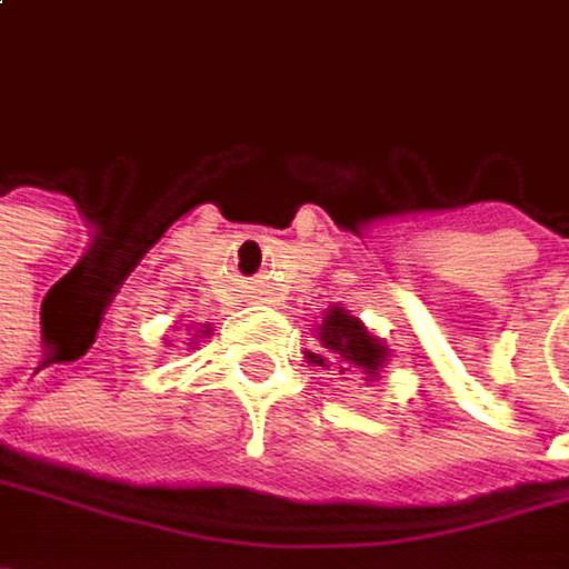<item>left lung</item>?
Masks as SVG:
<instances>
[{
    "label": "left lung",
    "instance_id": "left-lung-1",
    "mask_svg": "<svg viewBox=\"0 0 569 569\" xmlns=\"http://www.w3.org/2000/svg\"><path fill=\"white\" fill-rule=\"evenodd\" d=\"M320 330V353H307L310 367H337L340 373L343 370H357L363 373L367 380H377L390 350L383 347V340H377L363 323L360 317H353L350 310L343 307H330L323 313V323L317 327Z\"/></svg>",
    "mask_w": 569,
    "mask_h": 569
}]
</instances>
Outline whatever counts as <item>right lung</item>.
<instances>
[{"label": "right lung", "mask_w": 569, "mask_h": 569, "mask_svg": "<svg viewBox=\"0 0 569 569\" xmlns=\"http://www.w3.org/2000/svg\"><path fill=\"white\" fill-rule=\"evenodd\" d=\"M199 333H202V337H206V333H209V327H202V330H199Z\"/></svg>", "instance_id": "add662e5"}]
</instances>
